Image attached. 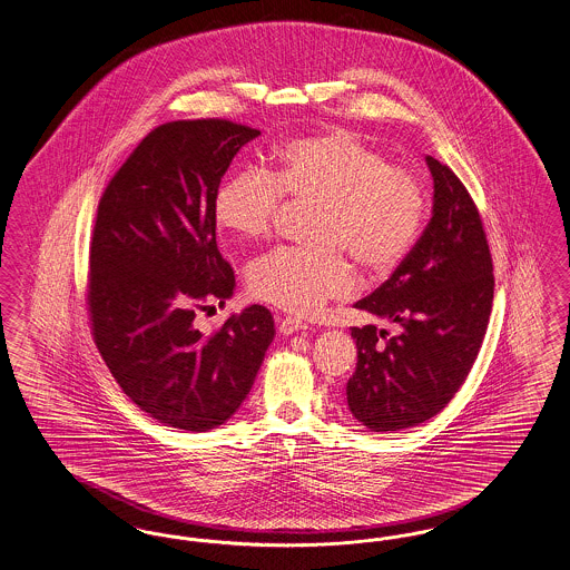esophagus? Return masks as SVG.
<instances>
[{
  "mask_svg": "<svg viewBox=\"0 0 570 570\" xmlns=\"http://www.w3.org/2000/svg\"><path fill=\"white\" fill-rule=\"evenodd\" d=\"M279 333L282 335H293L296 331H305L307 324L303 320L293 318V316H286V318L279 320Z\"/></svg>",
  "mask_w": 570,
  "mask_h": 570,
  "instance_id": "esophagus-1",
  "label": "esophagus"
}]
</instances>
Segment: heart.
Here are the masks:
<instances>
[{
  "mask_svg": "<svg viewBox=\"0 0 570 570\" xmlns=\"http://www.w3.org/2000/svg\"><path fill=\"white\" fill-rule=\"evenodd\" d=\"M284 197L316 204L309 237L252 261V295L293 314H312L356 282L345 254L368 274H387L410 254L424 218L415 176L347 129L296 137L272 169L242 167L214 195V220L242 237L269 235Z\"/></svg>",
  "mask_w": 570,
  "mask_h": 570,
  "instance_id": "b5f03b06",
  "label": "heart"
}]
</instances>
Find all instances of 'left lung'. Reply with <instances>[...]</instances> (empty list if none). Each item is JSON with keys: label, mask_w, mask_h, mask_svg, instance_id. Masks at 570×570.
<instances>
[{"label": "left lung", "mask_w": 570, "mask_h": 570, "mask_svg": "<svg viewBox=\"0 0 570 570\" xmlns=\"http://www.w3.org/2000/svg\"><path fill=\"white\" fill-rule=\"evenodd\" d=\"M433 218L396 272L354 307L399 326H354L358 350L345 396L373 433L431 420L454 399L478 358L494 298L492 254L464 184L426 157Z\"/></svg>", "instance_id": "left-lung-1"}]
</instances>
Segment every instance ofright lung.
<instances>
[{
  "mask_svg": "<svg viewBox=\"0 0 570 570\" xmlns=\"http://www.w3.org/2000/svg\"><path fill=\"white\" fill-rule=\"evenodd\" d=\"M258 129L223 118L165 122L106 186L92 228V340L118 386L160 424L205 433L248 396L274 342L250 305L205 335L199 312L225 305L235 275L218 252L214 195Z\"/></svg>",
  "mask_w": 570,
  "mask_h": 570,
  "instance_id": "add662e5",
  "label": "right lung"
}]
</instances>
